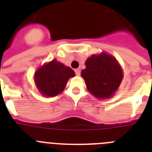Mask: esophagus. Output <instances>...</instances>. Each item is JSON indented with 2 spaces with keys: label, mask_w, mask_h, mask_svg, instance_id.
I'll use <instances>...</instances> for the list:
<instances>
[{
  "label": "esophagus",
  "mask_w": 152,
  "mask_h": 152,
  "mask_svg": "<svg viewBox=\"0 0 152 152\" xmlns=\"http://www.w3.org/2000/svg\"><path fill=\"white\" fill-rule=\"evenodd\" d=\"M75 74H76V75H77V76H80V70L79 69H75Z\"/></svg>",
  "instance_id": "esophagus-1"
}]
</instances>
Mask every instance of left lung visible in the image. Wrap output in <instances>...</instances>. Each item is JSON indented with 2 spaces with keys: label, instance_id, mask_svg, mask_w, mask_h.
I'll use <instances>...</instances> for the list:
<instances>
[{
  "label": "left lung",
  "instance_id": "left-lung-1",
  "mask_svg": "<svg viewBox=\"0 0 152 152\" xmlns=\"http://www.w3.org/2000/svg\"><path fill=\"white\" fill-rule=\"evenodd\" d=\"M85 65L80 75L90 94L99 99L112 97L123 79V71L116 58L102 52L88 58Z\"/></svg>",
  "mask_w": 152,
  "mask_h": 152
}]
</instances>
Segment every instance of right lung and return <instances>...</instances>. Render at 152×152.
Here are the masks:
<instances>
[{"label": "right lung", "instance_id": "1", "mask_svg": "<svg viewBox=\"0 0 152 152\" xmlns=\"http://www.w3.org/2000/svg\"><path fill=\"white\" fill-rule=\"evenodd\" d=\"M75 76V72L70 67L53 59L37 68L34 74V82L42 95L52 97L61 94L70 77Z\"/></svg>", "mask_w": 152, "mask_h": 152}]
</instances>
